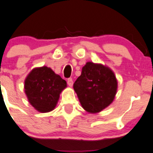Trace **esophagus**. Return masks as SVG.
<instances>
[{"label": "esophagus", "mask_w": 153, "mask_h": 153, "mask_svg": "<svg viewBox=\"0 0 153 153\" xmlns=\"http://www.w3.org/2000/svg\"><path fill=\"white\" fill-rule=\"evenodd\" d=\"M67 84H68V86H72L73 84H74V82H73V79L71 78H69V79H67Z\"/></svg>", "instance_id": "obj_1"}]
</instances>
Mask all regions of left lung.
<instances>
[{
    "mask_svg": "<svg viewBox=\"0 0 153 153\" xmlns=\"http://www.w3.org/2000/svg\"><path fill=\"white\" fill-rule=\"evenodd\" d=\"M81 105L89 113H99L114 101L117 81L114 72L101 64L87 62L74 84Z\"/></svg>",
    "mask_w": 153,
    "mask_h": 153,
    "instance_id": "1",
    "label": "left lung"
}]
</instances>
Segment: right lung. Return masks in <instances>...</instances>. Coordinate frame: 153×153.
Here are the masks:
<instances>
[{
    "label": "right lung",
    "instance_id": "right-lung-1",
    "mask_svg": "<svg viewBox=\"0 0 153 153\" xmlns=\"http://www.w3.org/2000/svg\"><path fill=\"white\" fill-rule=\"evenodd\" d=\"M67 82L50 67H36L25 79V93L29 103L42 113L54 110Z\"/></svg>",
    "mask_w": 153,
    "mask_h": 153
}]
</instances>
